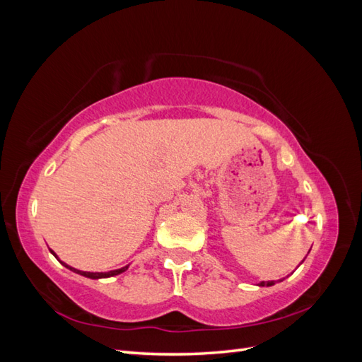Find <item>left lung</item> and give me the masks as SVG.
Returning <instances> with one entry per match:
<instances>
[{
    "mask_svg": "<svg viewBox=\"0 0 362 362\" xmlns=\"http://www.w3.org/2000/svg\"><path fill=\"white\" fill-rule=\"evenodd\" d=\"M259 285H260V287H265V285H267V287H270V285H274V281H267V282H260Z\"/></svg>",
    "mask_w": 362,
    "mask_h": 362,
    "instance_id": "obj_1",
    "label": "left lung"
}]
</instances>
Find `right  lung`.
Returning a JSON list of instances; mask_svg holds the SVG:
<instances>
[{
    "mask_svg": "<svg viewBox=\"0 0 362 362\" xmlns=\"http://www.w3.org/2000/svg\"><path fill=\"white\" fill-rule=\"evenodd\" d=\"M50 253H52L54 256H55V253L52 250H50ZM57 257V256H55ZM62 262V260H60ZM66 268H69L71 272H74V273H78V274H81V276H86V277H90V279H100V277H111V276H117V274H120V273H123V272H126L128 270V265L126 267H122V268H119V270H112V272H106V273H90V272H80V270H77V268H72V267H69V265H66L64 262H62Z\"/></svg>",
    "mask_w": 362,
    "mask_h": 362,
    "instance_id": "obj_1",
    "label": "right lung"
}]
</instances>
